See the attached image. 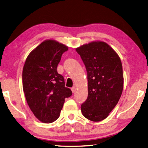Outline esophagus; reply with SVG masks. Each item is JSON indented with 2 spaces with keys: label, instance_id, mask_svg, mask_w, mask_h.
<instances>
[{
  "label": "esophagus",
  "instance_id": "obj_1",
  "mask_svg": "<svg viewBox=\"0 0 148 148\" xmlns=\"http://www.w3.org/2000/svg\"><path fill=\"white\" fill-rule=\"evenodd\" d=\"M71 90H72V92H73V93H74L75 91V90H76V89H75V87H73V88H71Z\"/></svg>",
  "mask_w": 148,
  "mask_h": 148
}]
</instances>
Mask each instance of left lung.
<instances>
[{
  "mask_svg": "<svg viewBox=\"0 0 148 148\" xmlns=\"http://www.w3.org/2000/svg\"><path fill=\"white\" fill-rule=\"evenodd\" d=\"M75 51L88 74V96L81 104V112L90 121H101L108 116L122 94V63L117 53L104 42H92Z\"/></svg>",
  "mask_w": 148,
  "mask_h": 148,
  "instance_id": "obj_1",
  "label": "left lung"
}]
</instances>
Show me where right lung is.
I'll return each mask as SVG.
<instances>
[{
  "label": "right lung",
  "mask_w": 148,
  "mask_h": 148,
  "mask_svg": "<svg viewBox=\"0 0 148 148\" xmlns=\"http://www.w3.org/2000/svg\"><path fill=\"white\" fill-rule=\"evenodd\" d=\"M66 45L46 40L30 53L22 71V85L26 101L37 118L51 123L58 119L65 98L72 96L64 77L57 71Z\"/></svg>",
  "instance_id": "obj_1"
}]
</instances>
